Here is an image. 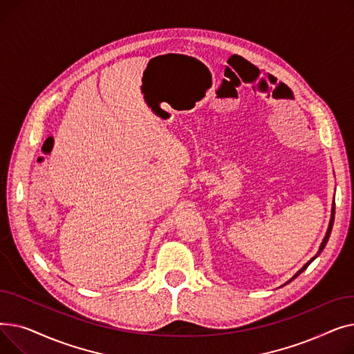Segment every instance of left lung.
Instances as JSON below:
<instances>
[{"label": "left lung", "instance_id": "8db88e82", "mask_svg": "<svg viewBox=\"0 0 354 354\" xmlns=\"http://www.w3.org/2000/svg\"><path fill=\"white\" fill-rule=\"evenodd\" d=\"M334 205H336V203H334V201H333V207H331V216H330V222H328V228H327V232H326V235H324V238H323V243L320 244V248H319L317 254H315V255H314V257L310 259L308 263H306V264L303 266V268H301V270L297 271V272H295V274H294V275L290 278V280H288L286 284L291 283V281L294 280V278H295L297 275H300V274H301V272H303V271H304V270H306V268H307V267H308V266H310V264L314 261V259L317 258V257L322 254V251L324 250V247H326V244H327V241H328V238H330V234H331V228H333V222H334ZM286 284H283V286H286ZM283 286H281V287H283Z\"/></svg>", "mask_w": 354, "mask_h": 354}]
</instances>
